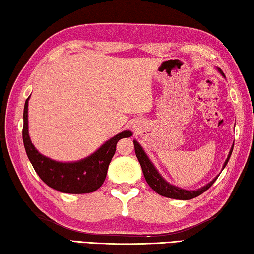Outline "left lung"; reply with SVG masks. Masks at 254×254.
I'll use <instances>...</instances> for the list:
<instances>
[{
    "label": "left lung",
    "mask_w": 254,
    "mask_h": 254,
    "mask_svg": "<svg viewBox=\"0 0 254 254\" xmlns=\"http://www.w3.org/2000/svg\"><path fill=\"white\" fill-rule=\"evenodd\" d=\"M218 71L224 75L223 71H221L220 69H218ZM133 143H134V150H135L136 158H138L140 165H141L144 179H146L147 183L149 184V187H150L155 192L158 193V194L163 195V196H166V198L178 199V200H190V199L195 198V196H199L200 194H202L204 191H207L208 189L210 188L212 184H214V182L217 180V178L219 176V175H217L210 183L206 184L204 187L198 189V190H194V191L184 190V189H181L179 187H175V185H172V184L168 183L166 180H164L163 176L160 175L158 171L156 170L154 164H152L150 162V159L148 158V156L146 155V152H144V150L142 149V147L140 146L139 142L136 141V140H133ZM233 147H234V146H232V149H231V151H229L227 159L225 160L223 170L225 168V166L227 165L228 160H229V157H231V155H232Z\"/></svg>",
    "instance_id": "left-lung-1"
}]
</instances>
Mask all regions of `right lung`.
<instances>
[{
    "instance_id": "1",
    "label": "right lung",
    "mask_w": 254,
    "mask_h": 254,
    "mask_svg": "<svg viewBox=\"0 0 254 254\" xmlns=\"http://www.w3.org/2000/svg\"><path fill=\"white\" fill-rule=\"evenodd\" d=\"M28 100L29 97L23 108L22 139L28 158L43 182L54 190L71 194L90 193L102 187L108 165L115 154L116 143L120 139L131 136L132 132L127 130L114 135L84 159L72 163L56 162L40 154L31 143L28 132Z\"/></svg>"
}]
</instances>
